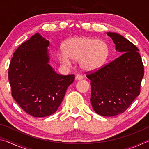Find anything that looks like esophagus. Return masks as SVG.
Masks as SVG:
<instances>
[{
    "mask_svg": "<svg viewBox=\"0 0 149 149\" xmlns=\"http://www.w3.org/2000/svg\"><path fill=\"white\" fill-rule=\"evenodd\" d=\"M83 79L82 75H81L79 74H77L76 75H75V80L78 81V80H81V79Z\"/></svg>",
    "mask_w": 149,
    "mask_h": 149,
    "instance_id": "esophagus-1",
    "label": "esophagus"
}]
</instances>
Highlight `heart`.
<instances>
[{
  "label": "heart",
  "instance_id": "b5f03b06",
  "mask_svg": "<svg viewBox=\"0 0 149 149\" xmlns=\"http://www.w3.org/2000/svg\"><path fill=\"white\" fill-rule=\"evenodd\" d=\"M109 47L102 39L91 37H74L65 42L64 50L57 53L59 61L65 66L71 65L73 60H79L81 68L87 72L99 70L107 60Z\"/></svg>",
  "mask_w": 149,
  "mask_h": 149
}]
</instances>
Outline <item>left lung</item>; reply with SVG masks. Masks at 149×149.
Listing matches in <instances>:
<instances>
[{
	"mask_svg": "<svg viewBox=\"0 0 149 149\" xmlns=\"http://www.w3.org/2000/svg\"><path fill=\"white\" fill-rule=\"evenodd\" d=\"M122 55L91 74V102L97 114L111 117L122 114L139 95L144 68L139 49L120 34L107 32Z\"/></svg>",
	"mask_w": 149,
	"mask_h": 149,
	"instance_id": "8db88e82",
	"label": "left lung"
}]
</instances>
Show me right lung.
<instances>
[{"label":"right lung","instance_id":"right-lung-1","mask_svg":"<svg viewBox=\"0 0 149 149\" xmlns=\"http://www.w3.org/2000/svg\"><path fill=\"white\" fill-rule=\"evenodd\" d=\"M50 42L39 33L14 52L8 70L12 96L33 117L56 112L75 75L58 74L49 64Z\"/></svg>","mask_w":149,"mask_h":149}]
</instances>
